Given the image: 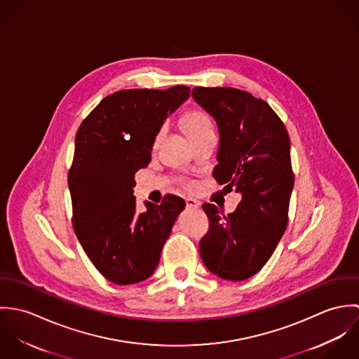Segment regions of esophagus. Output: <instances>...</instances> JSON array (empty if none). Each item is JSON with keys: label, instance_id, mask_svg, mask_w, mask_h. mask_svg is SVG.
Listing matches in <instances>:
<instances>
[{"label": "esophagus", "instance_id": "1", "mask_svg": "<svg viewBox=\"0 0 359 359\" xmlns=\"http://www.w3.org/2000/svg\"><path fill=\"white\" fill-rule=\"evenodd\" d=\"M185 203H187V207H188V208H199L201 205H202L199 201L192 199V198H188V199L185 201Z\"/></svg>", "mask_w": 359, "mask_h": 359}]
</instances>
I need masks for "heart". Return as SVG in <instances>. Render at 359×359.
I'll use <instances>...</instances> for the list:
<instances>
[{
  "label": "heart",
  "mask_w": 359,
  "mask_h": 359,
  "mask_svg": "<svg viewBox=\"0 0 359 359\" xmlns=\"http://www.w3.org/2000/svg\"><path fill=\"white\" fill-rule=\"evenodd\" d=\"M185 131L191 140L201 134L212 131L211 121L203 111H199V110L192 111L185 117Z\"/></svg>",
  "instance_id": "obj_1"
}]
</instances>
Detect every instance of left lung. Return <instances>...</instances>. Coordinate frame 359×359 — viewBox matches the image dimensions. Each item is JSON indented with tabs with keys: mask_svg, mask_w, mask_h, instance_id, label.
Segmentation results:
<instances>
[{
	"mask_svg": "<svg viewBox=\"0 0 359 359\" xmlns=\"http://www.w3.org/2000/svg\"><path fill=\"white\" fill-rule=\"evenodd\" d=\"M192 97L218 127L212 177L242 195L226 215L203 205L210 229L201 241V257L218 278L245 280L266 264L287 226L294 185L289 134L271 106L246 91L195 87Z\"/></svg>",
	"mask_w": 359,
	"mask_h": 359,
	"instance_id": "obj_1",
	"label": "left lung"
}]
</instances>
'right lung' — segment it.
<instances>
[{"instance_id": "right-lung-1", "label": "right lung", "mask_w": 359, "mask_h": 359, "mask_svg": "<svg viewBox=\"0 0 359 359\" xmlns=\"http://www.w3.org/2000/svg\"><path fill=\"white\" fill-rule=\"evenodd\" d=\"M189 87L123 90L106 98L81 123L67 182L73 228L95 268L116 285L148 279L185 208L165 195L137 211L135 172L151 163L165 118L189 98Z\"/></svg>"}]
</instances>
